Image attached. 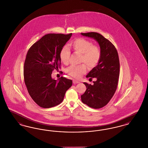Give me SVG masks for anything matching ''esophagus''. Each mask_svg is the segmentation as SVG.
Masks as SVG:
<instances>
[{"label":"esophagus","instance_id":"obj_1","mask_svg":"<svg viewBox=\"0 0 148 148\" xmlns=\"http://www.w3.org/2000/svg\"><path fill=\"white\" fill-rule=\"evenodd\" d=\"M73 82L74 84H77V83H79V82L78 80H75V79H73Z\"/></svg>","mask_w":148,"mask_h":148}]
</instances>
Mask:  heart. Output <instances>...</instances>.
<instances>
[{
	"mask_svg": "<svg viewBox=\"0 0 148 148\" xmlns=\"http://www.w3.org/2000/svg\"><path fill=\"white\" fill-rule=\"evenodd\" d=\"M71 46L75 53L81 54L80 63H86L90 68H93L98 64L101 59V51L100 48L94 45L92 42L83 38H79L71 42ZM70 56L71 51L68 47H63L59 53L61 61L65 64H68ZM85 64L71 65L66 69V72L71 77L79 78L86 72L87 67Z\"/></svg>",
	"mask_w": 148,
	"mask_h": 148,
	"instance_id": "1",
	"label": "heart"
}]
</instances>
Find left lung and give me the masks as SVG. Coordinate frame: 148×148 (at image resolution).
<instances>
[{
    "label": "left lung",
    "mask_w": 148,
    "mask_h": 148,
    "mask_svg": "<svg viewBox=\"0 0 148 148\" xmlns=\"http://www.w3.org/2000/svg\"><path fill=\"white\" fill-rule=\"evenodd\" d=\"M83 36L95 39L101 51L98 64L90 71L86 77H96L94 84L83 83L86 90L81 95L82 102L94 109L106 106L112 98L116 90L119 76L120 63L118 51L109 40L98 33H81Z\"/></svg>",
    "instance_id": "1"
}]
</instances>
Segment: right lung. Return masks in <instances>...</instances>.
Returning a JSON list of instances; mask_svg holds the SVG:
<instances>
[{
  "instance_id": "obj_1",
  "label": "right lung",
  "mask_w": 148,
  "mask_h": 148,
  "mask_svg": "<svg viewBox=\"0 0 148 148\" xmlns=\"http://www.w3.org/2000/svg\"><path fill=\"white\" fill-rule=\"evenodd\" d=\"M69 34H48L28 50L24 66V79L28 92L35 103L43 108L60 104L72 80L51 77L52 71L61 64L59 53L71 38Z\"/></svg>"
}]
</instances>
